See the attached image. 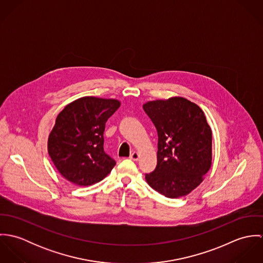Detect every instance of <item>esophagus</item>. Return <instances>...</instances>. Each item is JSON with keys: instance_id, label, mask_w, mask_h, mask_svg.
<instances>
[{"instance_id": "34e87169", "label": "esophagus", "mask_w": 263, "mask_h": 263, "mask_svg": "<svg viewBox=\"0 0 263 263\" xmlns=\"http://www.w3.org/2000/svg\"><path fill=\"white\" fill-rule=\"evenodd\" d=\"M140 158V154L138 152H134L132 155H130V159L134 160V161H138Z\"/></svg>"}]
</instances>
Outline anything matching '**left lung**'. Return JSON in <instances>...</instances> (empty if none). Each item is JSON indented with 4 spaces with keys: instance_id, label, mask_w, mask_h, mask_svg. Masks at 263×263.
Wrapping results in <instances>:
<instances>
[{
    "instance_id": "1",
    "label": "left lung",
    "mask_w": 263,
    "mask_h": 263,
    "mask_svg": "<svg viewBox=\"0 0 263 263\" xmlns=\"http://www.w3.org/2000/svg\"><path fill=\"white\" fill-rule=\"evenodd\" d=\"M158 132L157 166L146 174L151 187L169 198L189 194L212 167L213 133L202 109L183 97L143 105Z\"/></svg>"
}]
</instances>
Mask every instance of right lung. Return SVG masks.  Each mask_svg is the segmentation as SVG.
I'll return each instance as SVG.
<instances>
[{"instance_id": "add662e5", "label": "right lung", "mask_w": 263, "mask_h": 263, "mask_svg": "<svg viewBox=\"0 0 263 263\" xmlns=\"http://www.w3.org/2000/svg\"><path fill=\"white\" fill-rule=\"evenodd\" d=\"M120 106L116 99L81 97L59 113L48 136L47 151L68 181L88 186L104 179L115 161L103 149L107 119Z\"/></svg>"}]
</instances>
